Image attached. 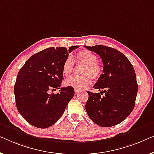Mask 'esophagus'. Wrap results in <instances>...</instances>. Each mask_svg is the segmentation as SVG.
Wrapping results in <instances>:
<instances>
[{"mask_svg":"<svg viewBox=\"0 0 154 154\" xmlns=\"http://www.w3.org/2000/svg\"><path fill=\"white\" fill-rule=\"evenodd\" d=\"M75 94H79V93L80 92V90L77 89V88H75Z\"/></svg>","mask_w":154,"mask_h":154,"instance_id":"1","label":"esophagus"}]
</instances>
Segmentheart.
I'll use <instances>...</instances> for the list:
<instances>
[{
    "mask_svg": "<svg viewBox=\"0 0 154 154\" xmlns=\"http://www.w3.org/2000/svg\"><path fill=\"white\" fill-rule=\"evenodd\" d=\"M76 61L78 63L85 64L82 77L72 76L65 82L67 86L77 89H83L92 83V77L98 79L102 74V68L98 63V57L96 54L89 50H82L76 54ZM74 61L71 56H68L63 64L62 72L65 76L68 77L72 74ZM92 76H91L90 75Z\"/></svg>",
    "mask_w": 154,
    "mask_h": 154,
    "instance_id": "obj_1",
    "label": "heart"
}]
</instances>
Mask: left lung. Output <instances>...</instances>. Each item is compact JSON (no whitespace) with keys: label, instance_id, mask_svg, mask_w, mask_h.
<instances>
[{"label":"left lung","instance_id":"1","mask_svg":"<svg viewBox=\"0 0 154 154\" xmlns=\"http://www.w3.org/2000/svg\"><path fill=\"white\" fill-rule=\"evenodd\" d=\"M85 47L98 54L103 63V73L94 86L100 93L87 91L86 111L100 126H114L135 107L138 89L135 70L126 56L115 49L103 45Z\"/></svg>","mask_w":154,"mask_h":154}]
</instances>
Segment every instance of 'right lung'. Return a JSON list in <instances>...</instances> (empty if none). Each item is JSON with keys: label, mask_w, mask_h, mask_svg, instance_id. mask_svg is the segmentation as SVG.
<instances>
[{"label": "right lung", "mask_w": 154, "mask_h": 154, "mask_svg": "<svg viewBox=\"0 0 154 154\" xmlns=\"http://www.w3.org/2000/svg\"><path fill=\"white\" fill-rule=\"evenodd\" d=\"M78 47L45 49L31 56L19 71L14 87L17 108L31 125L47 128L63 115L74 96V88H60L57 94H49L48 91L60 88L63 62L69 53Z\"/></svg>", "instance_id": "add662e5"}]
</instances>
